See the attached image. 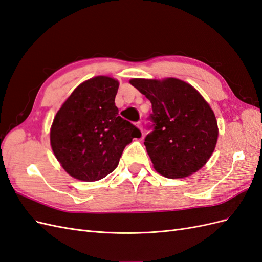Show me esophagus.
<instances>
[{
	"label": "esophagus",
	"mask_w": 262,
	"mask_h": 262,
	"mask_svg": "<svg viewBox=\"0 0 262 262\" xmlns=\"http://www.w3.org/2000/svg\"><path fill=\"white\" fill-rule=\"evenodd\" d=\"M137 126H138V128H139L140 130H142V123H141V121L137 122Z\"/></svg>",
	"instance_id": "esophagus-1"
}]
</instances>
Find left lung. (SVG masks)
<instances>
[{"label":"left lung","mask_w":262,"mask_h":262,"mask_svg":"<svg viewBox=\"0 0 262 262\" xmlns=\"http://www.w3.org/2000/svg\"><path fill=\"white\" fill-rule=\"evenodd\" d=\"M150 101L154 129L144 145L155 170L170 179L201 169L216 146L219 128L208 101L192 85L175 77L131 78Z\"/></svg>","instance_id":"8db88e82"}]
</instances>
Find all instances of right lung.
Listing matches in <instances>:
<instances>
[{
	"instance_id": "add662e5",
	"label": "right lung",
	"mask_w": 262,
	"mask_h": 262,
	"mask_svg": "<svg viewBox=\"0 0 262 262\" xmlns=\"http://www.w3.org/2000/svg\"><path fill=\"white\" fill-rule=\"evenodd\" d=\"M118 80L99 75L78 85L54 116L50 144L71 177L97 181L113 172L141 132L118 114Z\"/></svg>"
}]
</instances>
